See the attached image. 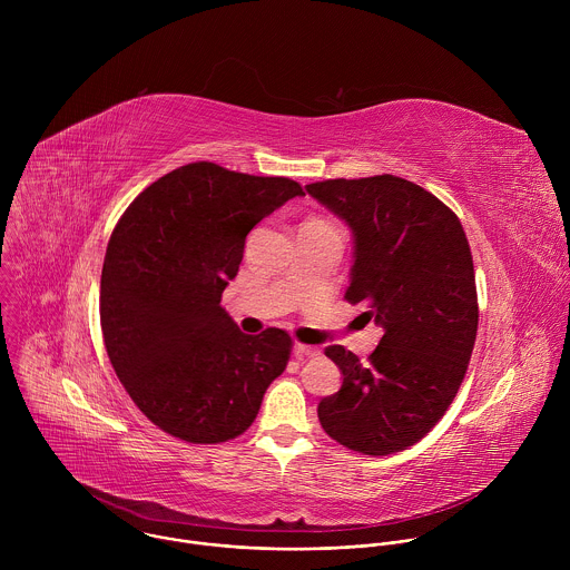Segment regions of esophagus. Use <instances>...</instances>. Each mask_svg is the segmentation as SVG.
<instances>
[{
  "label": "esophagus",
  "instance_id": "esophagus-1",
  "mask_svg": "<svg viewBox=\"0 0 570 570\" xmlns=\"http://www.w3.org/2000/svg\"><path fill=\"white\" fill-rule=\"evenodd\" d=\"M317 354H320V350L313 347V345H302V343L295 345V356L297 358H311V356H317Z\"/></svg>",
  "mask_w": 570,
  "mask_h": 570
}]
</instances>
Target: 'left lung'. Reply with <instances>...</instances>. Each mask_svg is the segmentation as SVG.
<instances>
[{"label": "left lung", "mask_w": 570, "mask_h": 570, "mask_svg": "<svg viewBox=\"0 0 570 570\" xmlns=\"http://www.w3.org/2000/svg\"><path fill=\"white\" fill-rule=\"evenodd\" d=\"M306 191L354 234L350 304L383 330L365 363L343 345L324 350L343 372L317 405L330 438L365 455L420 442L446 413L478 332L475 273L458 216L415 183L383 174L324 180Z\"/></svg>", "instance_id": "8db88e82"}]
</instances>
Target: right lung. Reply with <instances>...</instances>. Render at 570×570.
Instances as JSON below:
<instances>
[{"instance_id": "right-lung-1", "label": "right lung", "mask_w": 570, "mask_h": 570, "mask_svg": "<svg viewBox=\"0 0 570 570\" xmlns=\"http://www.w3.org/2000/svg\"><path fill=\"white\" fill-rule=\"evenodd\" d=\"M288 178L194 161L146 187L119 218L101 273L108 358L137 409L189 444L246 433L286 370L284 330L243 334L220 306L248 232L286 200Z\"/></svg>"}]
</instances>
